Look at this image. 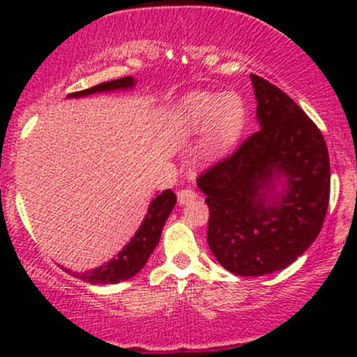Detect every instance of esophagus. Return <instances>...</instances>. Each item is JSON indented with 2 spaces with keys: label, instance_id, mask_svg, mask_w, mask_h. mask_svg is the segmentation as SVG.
<instances>
[{
  "label": "esophagus",
  "instance_id": "esophagus-1",
  "mask_svg": "<svg viewBox=\"0 0 357 357\" xmlns=\"http://www.w3.org/2000/svg\"><path fill=\"white\" fill-rule=\"evenodd\" d=\"M196 196L198 195H196L192 190H190V188H183V190L178 191V203L188 204V203H191L192 199H196Z\"/></svg>",
  "mask_w": 357,
  "mask_h": 357
}]
</instances>
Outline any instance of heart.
<instances>
[{
    "label": "heart",
    "instance_id": "b5f03b06",
    "mask_svg": "<svg viewBox=\"0 0 357 357\" xmlns=\"http://www.w3.org/2000/svg\"><path fill=\"white\" fill-rule=\"evenodd\" d=\"M245 121L243 100L236 93L196 92L179 107V126L184 132L196 134L206 127V149L211 154L225 153L235 144Z\"/></svg>",
    "mask_w": 357,
    "mask_h": 357
}]
</instances>
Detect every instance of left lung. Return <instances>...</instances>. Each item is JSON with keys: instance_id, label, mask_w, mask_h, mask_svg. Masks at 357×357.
Returning <instances> with one entry per match:
<instances>
[{"instance_id": "left-lung-1", "label": "left lung", "mask_w": 357, "mask_h": 357, "mask_svg": "<svg viewBox=\"0 0 357 357\" xmlns=\"http://www.w3.org/2000/svg\"><path fill=\"white\" fill-rule=\"evenodd\" d=\"M260 129L198 176L206 195L208 245L228 272L260 277L289 267L321 233L331 195L326 141L312 119L258 75H252ZM284 174L275 202L265 189Z\"/></svg>"}]
</instances>
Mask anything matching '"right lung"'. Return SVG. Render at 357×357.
<instances>
[{
  "mask_svg": "<svg viewBox=\"0 0 357 357\" xmlns=\"http://www.w3.org/2000/svg\"><path fill=\"white\" fill-rule=\"evenodd\" d=\"M134 85L132 77H122V79L104 82V84L96 85L80 92L70 93V97H82L89 96V93L105 92V90H116V89H129ZM176 204V195L171 190L162 191L158 195V198L153 199L149 211H147L146 220L142 221L141 228H139L134 238L122 248L116 258L109 261V264L102 265L99 268H93L85 273H73L80 280L89 282V284H117L121 280H127L146 265L149 260L151 253L154 252L155 245H158L159 236H161L162 227H165L167 216L173 211ZM68 272V270H67ZM72 273V272H68Z\"/></svg>",
  "mask_w": 357,
  "mask_h": 357,
  "instance_id": "obj_1",
  "label": "right lung"
}]
</instances>
